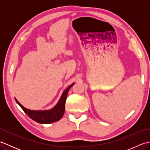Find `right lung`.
<instances>
[{
  "instance_id": "right-lung-1",
  "label": "right lung",
  "mask_w": 150,
  "mask_h": 150,
  "mask_svg": "<svg viewBox=\"0 0 150 150\" xmlns=\"http://www.w3.org/2000/svg\"><path fill=\"white\" fill-rule=\"evenodd\" d=\"M75 83H73L63 91L58 103L53 108L48 110H31L24 107L16 99L17 103L31 119L40 124H50L59 121L63 117L65 111V103L69 90Z\"/></svg>"
}]
</instances>
